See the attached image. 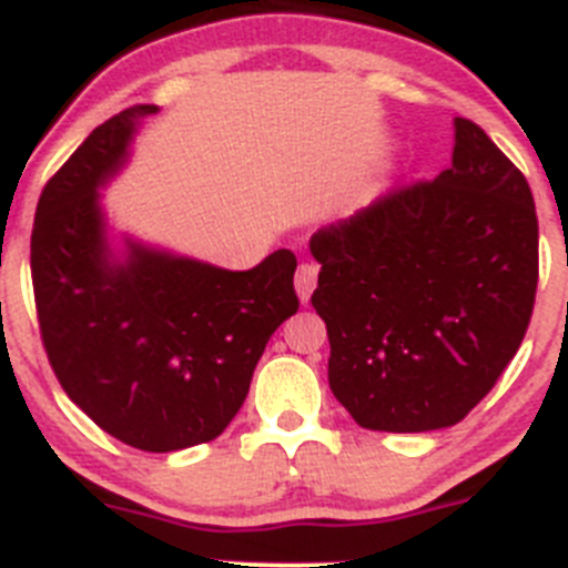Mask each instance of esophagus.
<instances>
[{"mask_svg":"<svg viewBox=\"0 0 568 568\" xmlns=\"http://www.w3.org/2000/svg\"><path fill=\"white\" fill-rule=\"evenodd\" d=\"M316 277H320V266L316 263H300L294 277V288L300 294V302H308L316 288Z\"/></svg>","mask_w":568,"mask_h":568,"instance_id":"1","label":"esophagus"}]
</instances>
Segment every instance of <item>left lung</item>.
Listing matches in <instances>:
<instances>
[{
  "mask_svg": "<svg viewBox=\"0 0 568 568\" xmlns=\"http://www.w3.org/2000/svg\"><path fill=\"white\" fill-rule=\"evenodd\" d=\"M327 381L353 420L415 434L463 420L527 333L538 288L529 184L476 123L452 168L311 237Z\"/></svg>",
  "mask_w": 568,
  "mask_h": 568,
  "instance_id": "1",
  "label": "left lung"
}]
</instances>
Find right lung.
<instances>
[{
	"instance_id": "add662e5",
	"label": "right lung",
	"mask_w": 568,
	"mask_h": 568,
	"mask_svg": "<svg viewBox=\"0 0 568 568\" xmlns=\"http://www.w3.org/2000/svg\"><path fill=\"white\" fill-rule=\"evenodd\" d=\"M156 111L131 105L105 120L47 182L30 268L41 342L72 404L120 443L168 454L230 426L300 300L288 248L230 272L131 235L116 246L100 190Z\"/></svg>"
}]
</instances>
